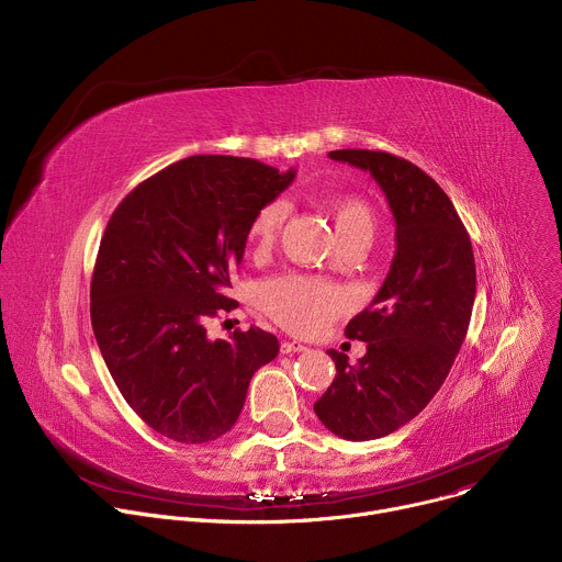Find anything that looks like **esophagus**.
<instances>
[{
  "mask_svg": "<svg viewBox=\"0 0 562 562\" xmlns=\"http://www.w3.org/2000/svg\"><path fill=\"white\" fill-rule=\"evenodd\" d=\"M280 351H282V353H300V351H306V347H304L302 342H295V340H293V342H282V345H280Z\"/></svg>",
  "mask_w": 562,
  "mask_h": 562,
  "instance_id": "obj_1",
  "label": "esophagus"
}]
</instances>
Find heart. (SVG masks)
I'll use <instances>...</instances> for the list:
<instances>
[{"instance_id":"obj_1","label":"heart","mask_w":562,"mask_h":562,"mask_svg":"<svg viewBox=\"0 0 562 562\" xmlns=\"http://www.w3.org/2000/svg\"><path fill=\"white\" fill-rule=\"evenodd\" d=\"M329 215L342 245L351 239H371L375 231V215L371 206L353 195H338L327 202ZM286 220V206L282 202H269L249 222L247 239L256 256H265L273 249L280 228ZM260 304L280 327L297 336H311L323 331L340 317L347 306V293L331 282L306 278V276H282L269 280L260 289Z\"/></svg>"}]
</instances>
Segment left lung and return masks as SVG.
Wrapping results in <instances>:
<instances>
[{
	"label": "left lung",
	"mask_w": 562,
	"mask_h": 562,
	"mask_svg": "<svg viewBox=\"0 0 562 562\" xmlns=\"http://www.w3.org/2000/svg\"><path fill=\"white\" fill-rule=\"evenodd\" d=\"M329 157L378 182L395 220V256L373 302L345 329L367 353L349 364L347 353L327 351L338 373L313 409L345 440H375L414 420L447 380L469 329L475 262L451 200L409 159L367 148Z\"/></svg>",
	"instance_id": "left-lung-1"
}]
</instances>
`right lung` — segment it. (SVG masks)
Masks as SVG:
<instances>
[{"mask_svg":"<svg viewBox=\"0 0 562 562\" xmlns=\"http://www.w3.org/2000/svg\"><path fill=\"white\" fill-rule=\"evenodd\" d=\"M295 178L251 157L193 155L137 184L102 235L91 323L128 407L157 434L200 445L224 436L278 338L258 327L209 340L256 211Z\"/></svg>","mask_w":562,"mask_h":562,"instance_id":"1","label":"right lung"}]
</instances>
